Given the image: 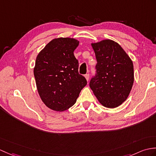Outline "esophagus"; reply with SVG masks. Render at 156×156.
Wrapping results in <instances>:
<instances>
[{"instance_id": "1", "label": "esophagus", "mask_w": 156, "mask_h": 156, "mask_svg": "<svg viewBox=\"0 0 156 156\" xmlns=\"http://www.w3.org/2000/svg\"><path fill=\"white\" fill-rule=\"evenodd\" d=\"M85 78H86V80L88 81V80H89V78H90V74H86L85 75Z\"/></svg>"}]
</instances>
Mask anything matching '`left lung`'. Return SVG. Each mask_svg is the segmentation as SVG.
Masks as SVG:
<instances>
[{
    "instance_id": "left-lung-1",
    "label": "left lung",
    "mask_w": 156,
    "mask_h": 156,
    "mask_svg": "<svg viewBox=\"0 0 156 156\" xmlns=\"http://www.w3.org/2000/svg\"><path fill=\"white\" fill-rule=\"evenodd\" d=\"M97 74L90 87L98 102L108 108L125 102L134 81L132 60L118 43L110 39L92 43Z\"/></svg>"
}]
</instances>
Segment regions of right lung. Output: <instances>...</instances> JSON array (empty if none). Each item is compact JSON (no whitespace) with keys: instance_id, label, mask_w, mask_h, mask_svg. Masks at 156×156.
<instances>
[{"instance_id":"obj_1","label":"right lung","mask_w":156,"mask_h":156,"mask_svg":"<svg viewBox=\"0 0 156 156\" xmlns=\"http://www.w3.org/2000/svg\"><path fill=\"white\" fill-rule=\"evenodd\" d=\"M78 45L74 38H54L36 58L34 75L38 94L52 110L63 112L72 107L87 84L78 73V62L74 55Z\"/></svg>"}]
</instances>
